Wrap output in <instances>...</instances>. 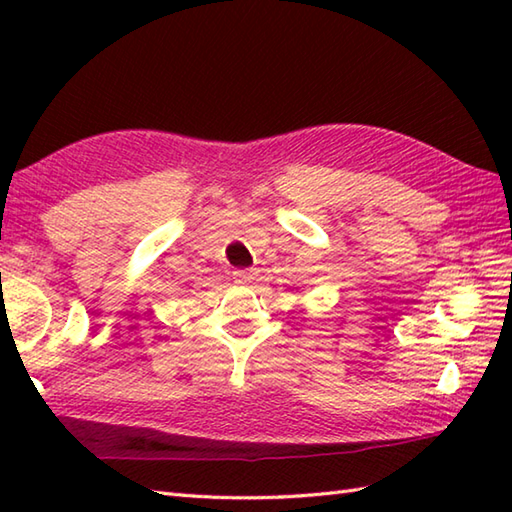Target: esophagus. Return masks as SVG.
<instances>
[{"label":"esophagus","mask_w":512,"mask_h":512,"mask_svg":"<svg viewBox=\"0 0 512 512\" xmlns=\"http://www.w3.org/2000/svg\"><path fill=\"white\" fill-rule=\"evenodd\" d=\"M257 277V273L253 268H242V270H235L233 273V279L237 281V284H250Z\"/></svg>","instance_id":"34e87169"}]
</instances>
